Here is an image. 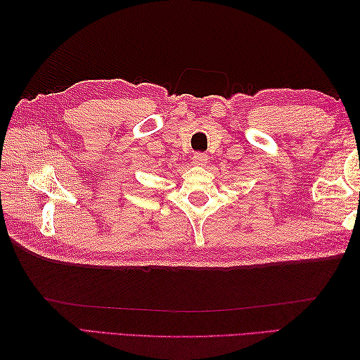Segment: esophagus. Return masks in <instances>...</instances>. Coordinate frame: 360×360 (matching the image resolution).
I'll list each match as a JSON object with an SVG mask.
<instances>
[{"label": "esophagus", "mask_w": 360, "mask_h": 360, "mask_svg": "<svg viewBox=\"0 0 360 360\" xmlns=\"http://www.w3.org/2000/svg\"><path fill=\"white\" fill-rule=\"evenodd\" d=\"M192 159H193V164H196V165H205L209 162V156L202 151H196Z\"/></svg>", "instance_id": "esophagus-1"}]
</instances>
